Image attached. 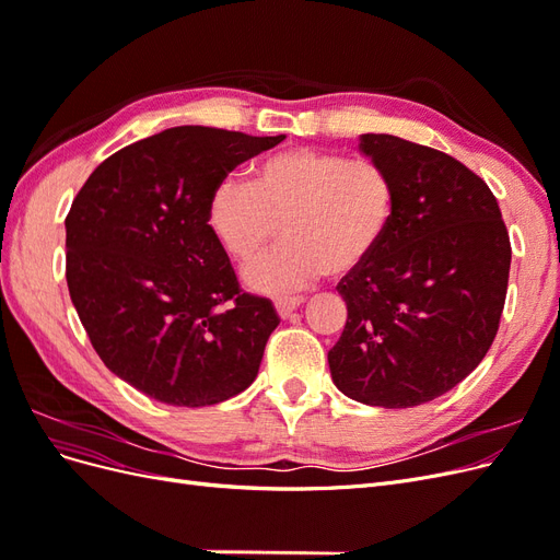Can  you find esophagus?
<instances>
[{
	"instance_id": "1",
	"label": "esophagus",
	"mask_w": 560,
	"mask_h": 560,
	"mask_svg": "<svg viewBox=\"0 0 560 560\" xmlns=\"http://www.w3.org/2000/svg\"><path fill=\"white\" fill-rule=\"evenodd\" d=\"M303 303V296H280L276 299V311L280 317H287L290 313H294Z\"/></svg>"
}]
</instances>
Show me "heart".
I'll use <instances>...</instances> for the list:
<instances>
[{"label": "heart", "instance_id": "heart-1", "mask_svg": "<svg viewBox=\"0 0 560 560\" xmlns=\"http://www.w3.org/2000/svg\"><path fill=\"white\" fill-rule=\"evenodd\" d=\"M399 210L393 173L378 161L292 147L264 159L252 182L224 177L208 200V226L231 259L245 268L254 292L299 290L322 273L341 278L374 257Z\"/></svg>", "mask_w": 560, "mask_h": 560}]
</instances>
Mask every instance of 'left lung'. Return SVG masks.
<instances>
[{"instance_id":"obj_1","label":"left lung","mask_w":560,"mask_h":560,"mask_svg":"<svg viewBox=\"0 0 560 560\" xmlns=\"http://www.w3.org/2000/svg\"><path fill=\"white\" fill-rule=\"evenodd\" d=\"M360 151L393 173L399 210L374 257L336 287L348 319L329 369L350 399L409 409L448 393L493 346L510 233L488 184L444 151L374 132Z\"/></svg>"}]
</instances>
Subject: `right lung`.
<instances>
[{"instance_id":"right-lung-1","label":"right lung","mask_w":560,"mask_h":560,"mask_svg":"<svg viewBox=\"0 0 560 560\" xmlns=\"http://www.w3.org/2000/svg\"><path fill=\"white\" fill-rule=\"evenodd\" d=\"M284 140L177 126L118 149L81 186L67 229V287L118 378L173 406H212L257 378L273 303L243 292L208 226L235 165Z\"/></svg>"}]
</instances>
